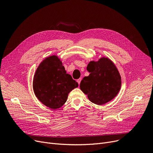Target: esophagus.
Returning <instances> with one entry per match:
<instances>
[{"mask_svg":"<svg viewBox=\"0 0 153 153\" xmlns=\"http://www.w3.org/2000/svg\"><path fill=\"white\" fill-rule=\"evenodd\" d=\"M81 80H82V79H81V78H79V79H77V83L79 84V85L80 84V81H81Z\"/></svg>","mask_w":153,"mask_h":153,"instance_id":"esophagus-1","label":"esophagus"}]
</instances>
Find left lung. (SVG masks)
Returning a JSON list of instances; mask_svg holds the SVG:
<instances>
[{
    "instance_id": "8db88e82",
    "label": "left lung",
    "mask_w": 153,
    "mask_h": 153,
    "mask_svg": "<svg viewBox=\"0 0 153 153\" xmlns=\"http://www.w3.org/2000/svg\"><path fill=\"white\" fill-rule=\"evenodd\" d=\"M88 76L84 77L80 88L88 100L97 105H103L114 99L121 87V77L114 63L108 57L91 61L87 65Z\"/></svg>"
}]
</instances>
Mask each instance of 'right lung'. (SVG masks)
I'll list each match as a JSON object with an SVG mask.
<instances>
[{
  "label": "right lung",
  "instance_id": "add662e5",
  "mask_svg": "<svg viewBox=\"0 0 153 153\" xmlns=\"http://www.w3.org/2000/svg\"><path fill=\"white\" fill-rule=\"evenodd\" d=\"M78 85L71 76L66 73L62 62L55 55L45 58L39 64L33 81L37 98L52 109L62 107L70 91Z\"/></svg>",
  "mask_w": 153,
  "mask_h": 153
}]
</instances>
